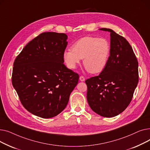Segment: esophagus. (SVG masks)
Segmentation results:
<instances>
[{"mask_svg":"<svg viewBox=\"0 0 150 150\" xmlns=\"http://www.w3.org/2000/svg\"><path fill=\"white\" fill-rule=\"evenodd\" d=\"M80 80L81 81H84L85 80V78H84L83 76H81L80 77Z\"/></svg>","mask_w":150,"mask_h":150,"instance_id":"obj_1","label":"esophagus"}]
</instances>
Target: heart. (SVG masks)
I'll use <instances>...</instances> for the list:
<instances>
[{"label": "heart", "mask_w": 150, "mask_h": 150, "mask_svg": "<svg viewBox=\"0 0 150 150\" xmlns=\"http://www.w3.org/2000/svg\"><path fill=\"white\" fill-rule=\"evenodd\" d=\"M111 52V45L103 38L86 36L77 40L72 49L66 50L63 58L67 66L72 69L83 59L85 68L92 74H97L106 67Z\"/></svg>", "instance_id": "obj_1"}]
</instances>
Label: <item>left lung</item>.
<instances>
[{"mask_svg":"<svg viewBox=\"0 0 150 150\" xmlns=\"http://www.w3.org/2000/svg\"><path fill=\"white\" fill-rule=\"evenodd\" d=\"M111 52L105 69L86 80L87 100L93 111L104 117L122 113L129 105L139 81L138 61L129 43L109 28Z\"/></svg>","mask_w":150,"mask_h":150,"instance_id":"left-lung-1","label":"left lung"}]
</instances>
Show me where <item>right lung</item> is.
I'll use <instances>...</instances> for the list:
<instances>
[{
	"label": "right lung",
	"mask_w": 150,
	"mask_h": 150,
	"mask_svg": "<svg viewBox=\"0 0 150 150\" xmlns=\"http://www.w3.org/2000/svg\"><path fill=\"white\" fill-rule=\"evenodd\" d=\"M65 33L44 32L29 42L15 59L12 84L28 112L44 119L66 107L79 75L63 64Z\"/></svg>",
	"instance_id": "right-lung-1"
}]
</instances>
